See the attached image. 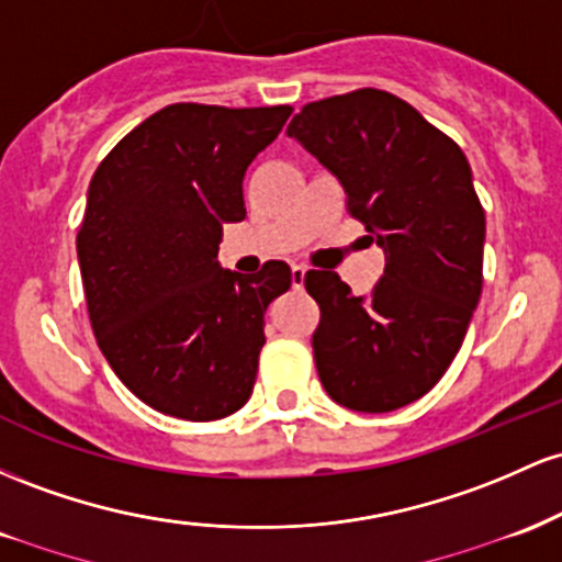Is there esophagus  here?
Returning a JSON list of instances; mask_svg holds the SVG:
<instances>
[{
	"label": "esophagus",
	"instance_id": "obj_1",
	"mask_svg": "<svg viewBox=\"0 0 562 562\" xmlns=\"http://www.w3.org/2000/svg\"><path fill=\"white\" fill-rule=\"evenodd\" d=\"M305 273L307 270L302 268V265H292V286L294 289H302V283H305Z\"/></svg>",
	"mask_w": 562,
	"mask_h": 562
}]
</instances>
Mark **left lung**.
Instances as JSON below:
<instances>
[{"mask_svg":"<svg viewBox=\"0 0 562 562\" xmlns=\"http://www.w3.org/2000/svg\"><path fill=\"white\" fill-rule=\"evenodd\" d=\"M286 135L339 180L350 214L384 251L369 297L331 270L305 273L321 307V384L352 412H395L446 374L481 300L485 214L468 156L382 90L307 103Z\"/></svg>","mask_w":562,"mask_h":562,"instance_id":"left-lung-1","label":"left lung"}]
</instances>
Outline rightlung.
Returning a JSON list of instances; mask_svg holds the SVG:
<instances>
[{
  "label": "right lung",
  "mask_w": 562,
  "mask_h": 562,
  "mask_svg": "<svg viewBox=\"0 0 562 562\" xmlns=\"http://www.w3.org/2000/svg\"><path fill=\"white\" fill-rule=\"evenodd\" d=\"M289 105L175 103L137 124L92 175L77 236L87 311L105 361L156 412L212 422L249 401L265 311L286 262L241 276L217 260L241 223L244 175Z\"/></svg>",
  "instance_id": "obj_1"
}]
</instances>
